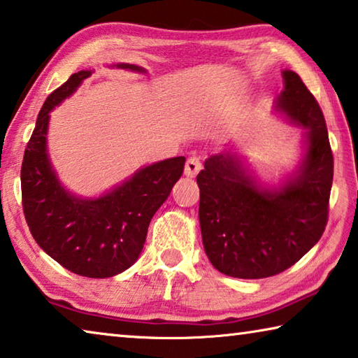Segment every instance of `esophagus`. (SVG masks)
I'll return each instance as SVG.
<instances>
[{"instance_id": "34e87169", "label": "esophagus", "mask_w": 358, "mask_h": 358, "mask_svg": "<svg viewBox=\"0 0 358 358\" xmlns=\"http://www.w3.org/2000/svg\"><path fill=\"white\" fill-rule=\"evenodd\" d=\"M201 169H202L201 159H199V157H189L185 166V175L189 178H194L199 172H201Z\"/></svg>"}]
</instances>
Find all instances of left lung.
<instances>
[{
  "instance_id": "obj_1",
  "label": "left lung",
  "mask_w": 358,
  "mask_h": 358,
  "mask_svg": "<svg viewBox=\"0 0 358 358\" xmlns=\"http://www.w3.org/2000/svg\"><path fill=\"white\" fill-rule=\"evenodd\" d=\"M275 110L303 128L301 159L278 186L265 185L237 150L211 155L197 175L199 222L211 265L260 280L281 273L322 237L329 220L333 155L317 101L294 71H282Z\"/></svg>"
}]
</instances>
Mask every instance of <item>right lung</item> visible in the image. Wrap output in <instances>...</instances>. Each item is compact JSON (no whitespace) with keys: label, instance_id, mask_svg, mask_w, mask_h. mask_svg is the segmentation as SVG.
Listing matches in <instances>:
<instances>
[{"label":"right lung","instance_id":"1","mask_svg":"<svg viewBox=\"0 0 358 358\" xmlns=\"http://www.w3.org/2000/svg\"><path fill=\"white\" fill-rule=\"evenodd\" d=\"M112 68L145 74L136 64ZM93 71H78L42 106L22 164L23 213L42 250L64 268L87 278L123 273L143 250L153 215L166 202L185 169V156L142 169L99 197H80L62 185L47 151L50 112Z\"/></svg>","mask_w":358,"mask_h":358}]
</instances>
